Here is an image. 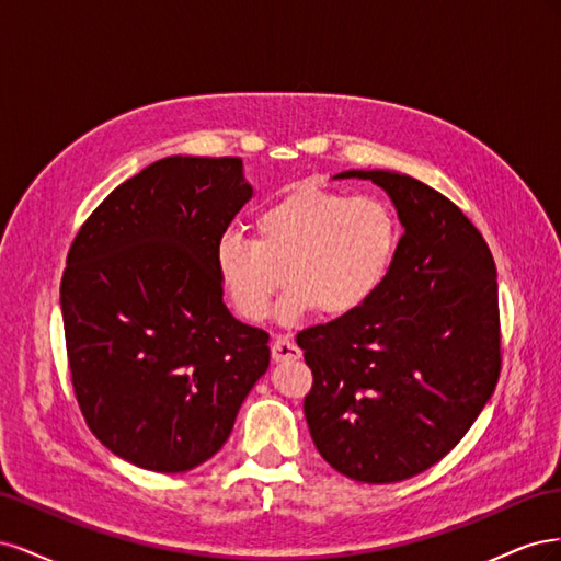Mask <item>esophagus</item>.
Returning a JSON list of instances; mask_svg holds the SVG:
<instances>
[{"mask_svg": "<svg viewBox=\"0 0 561 561\" xmlns=\"http://www.w3.org/2000/svg\"><path fill=\"white\" fill-rule=\"evenodd\" d=\"M271 358H274L276 363L299 360L301 358V351H299V346L293 342L290 336H276L274 344H271Z\"/></svg>", "mask_w": 561, "mask_h": 561, "instance_id": "esophagus-1", "label": "esophagus"}]
</instances>
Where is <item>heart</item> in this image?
Returning a JSON list of instances; mask_svg holds the SVG:
<instances>
[{
	"label": "heart",
	"instance_id": "obj_1",
	"mask_svg": "<svg viewBox=\"0 0 561 561\" xmlns=\"http://www.w3.org/2000/svg\"><path fill=\"white\" fill-rule=\"evenodd\" d=\"M396 215L375 196L299 184L252 217V241L225 233L215 266L233 309L260 322L285 283L278 316L346 318L383 285L398 250Z\"/></svg>",
	"mask_w": 561,
	"mask_h": 561
}]
</instances>
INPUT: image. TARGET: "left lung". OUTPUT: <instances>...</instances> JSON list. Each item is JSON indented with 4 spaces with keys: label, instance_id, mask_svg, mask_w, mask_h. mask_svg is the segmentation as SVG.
Instances as JSON below:
<instances>
[{
    "label": "left lung",
    "instance_id": "1",
    "mask_svg": "<svg viewBox=\"0 0 561 561\" xmlns=\"http://www.w3.org/2000/svg\"><path fill=\"white\" fill-rule=\"evenodd\" d=\"M379 184L404 227L383 285L363 309L297 334L313 386V443L351 480H410L445 458L499 383L496 264L447 196L410 175L346 171Z\"/></svg>",
    "mask_w": 561,
    "mask_h": 561
}]
</instances>
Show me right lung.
<instances>
[{
  "mask_svg": "<svg viewBox=\"0 0 561 561\" xmlns=\"http://www.w3.org/2000/svg\"><path fill=\"white\" fill-rule=\"evenodd\" d=\"M250 196L239 157H168L118 184L67 252L75 396L91 433L133 466L208 461L268 367V334L227 311L215 266Z\"/></svg>",
  "mask_w": 561,
  "mask_h": 561,
  "instance_id": "obj_1",
  "label": "right lung"
}]
</instances>
